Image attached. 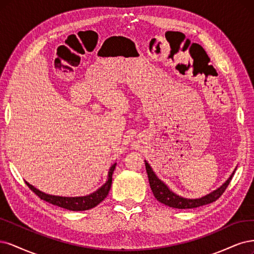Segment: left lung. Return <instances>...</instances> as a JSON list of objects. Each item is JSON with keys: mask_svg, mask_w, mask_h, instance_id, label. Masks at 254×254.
Segmentation results:
<instances>
[{"mask_svg": "<svg viewBox=\"0 0 254 254\" xmlns=\"http://www.w3.org/2000/svg\"><path fill=\"white\" fill-rule=\"evenodd\" d=\"M144 163H145L146 173H148V177H149L150 187L155 196V198H156L159 202L166 204V206H169L171 208H176V209L197 208V207L203 206V204H208L215 201L220 197V195H222L227 189V187L229 184H230L231 179L234 175V172L236 170L235 168L234 171L232 172V174L229 176L227 181L219 188H217L216 190L202 196L200 198H185V197H182V196L177 195L173 191H171L169 189V187L162 181H160V179L157 177V175L155 174V172L153 171L148 161L144 160Z\"/></svg>", "mask_w": 254, "mask_h": 254, "instance_id": "8db88e82", "label": "left lung"}]
</instances>
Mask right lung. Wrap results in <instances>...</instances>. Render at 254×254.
Masks as SVG:
<instances>
[{"label":"right lung","mask_w":254,"mask_h":254,"mask_svg":"<svg viewBox=\"0 0 254 254\" xmlns=\"http://www.w3.org/2000/svg\"><path fill=\"white\" fill-rule=\"evenodd\" d=\"M115 167L116 163H114V165L109 169L108 179H106V182L99 188V189H97L95 192L85 196H75V197H68L67 196L66 197V196L51 195L40 191L27 182L25 183L29 187V189H31V191H34L41 199H43L47 202H51L55 204V206H58L60 208L67 209L70 211H85L96 207L97 204H99L106 196H108L112 186V175L114 170H115Z\"/></svg>","instance_id":"add662e5"}]
</instances>
